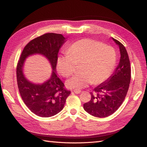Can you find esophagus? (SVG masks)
<instances>
[{"mask_svg": "<svg viewBox=\"0 0 147 147\" xmlns=\"http://www.w3.org/2000/svg\"><path fill=\"white\" fill-rule=\"evenodd\" d=\"M81 90H74L73 91V92H74V93H76V94H78V93H81Z\"/></svg>", "mask_w": 147, "mask_h": 147, "instance_id": "1", "label": "esophagus"}]
</instances>
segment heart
I'll return each instance as SVG.
<instances>
[{"instance_id":"1","label":"heart","mask_w":147,"mask_h":147,"mask_svg":"<svg viewBox=\"0 0 147 147\" xmlns=\"http://www.w3.org/2000/svg\"><path fill=\"white\" fill-rule=\"evenodd\" d=\"M114 49L108 45L90 38L78 40L72 44L67 54L59 55L57 69L62 76L68 77L80 65L81 73L68 79L65 85L69 88L80 90L90 84L98 85L111 76L115 63Z\"/></svg>"}]
</instances>
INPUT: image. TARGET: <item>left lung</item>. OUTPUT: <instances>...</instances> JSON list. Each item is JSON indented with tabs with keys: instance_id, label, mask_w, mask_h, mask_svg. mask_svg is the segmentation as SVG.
<instances>
[{
	"instance_id": "left-lung-1",
	"label": "left lung",
	"mask_w": 147,
	"mask_h": 147,
	"mask_svg": "<svg viewBox=\"0 0 147 147\" xmlns=\"http://www.w3.org/2000/svg\"><path fill=\"white\" fill-rule=\"evenodd\" d=\"M119 47L120 61L113 74L90 93L91 100L83 104L90 115L105 117L116 111L125 98L131 80L130 62L126 49L118 40L112 38Z\"/></svg>"
}]
</instances>
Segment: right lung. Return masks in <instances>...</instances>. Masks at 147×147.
Instances as JSON below:
<instances>
[{
  "label": "right lung",
  "mask_w": 147,
  "mask_h": 147,
  "mask_svg": "<svg viewBox=\"0 0 147 147\" xmlns=\"http://www.w3.org/2000/svg\"><path fill=\"white\" fill-rule=\"evenodd\" d=\"M61 34L45 33L30 41L21 53L16 68L18 86L24 104L36 115L52 117L64 108L71 91L65 90L64 85L56 73L57 55L66 41ZM40 54L48 59L53 71L51 78L42 84L31 82L24 76L23 66L29 56Z\"/></svg>",
  "instance_id": "1"
}]
</instances>
